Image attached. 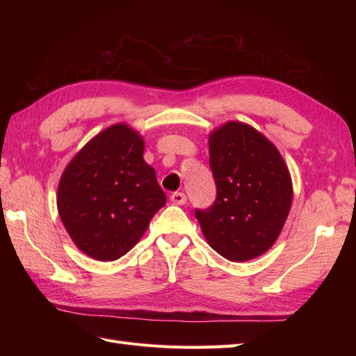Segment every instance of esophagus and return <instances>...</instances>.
<instances>
[{
    "label": "esophagus",
    "mask_w": 356,
    "mask_h": 356,
    "mask_svg": "<svg viewBox=\"0 0 356 356\" xmlns=\"http://www.w3.org/2000/svg\"><path fill=\"white\" fill-rule=\"evenodd\" d=\"M170 200H172V203H175V204H184L187 202V196L184 195V193L175 191V193H172V195H170Z\"/></svg>",
    "instance_id": "obj_1"
}]
</instances>
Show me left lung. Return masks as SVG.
<instances>
[{
    "label": "left lung",
    "mask_w": 356,
    "mask_h": 356,
    "mask_svg": "<svg viewBox=\"0 0 356 356\" xmlns=\"http://www.w3.org/2000/svg\"><path fill=\"white\" fill-rule=\"evenodd\" d=\"M217 197L196 209L209 246L230 261H248L270 248L293 202V184L277 148L254 127L229 122L209 136Z\"/></svg>",
    "instance_id": "left-lung-1"
}]
</instances>
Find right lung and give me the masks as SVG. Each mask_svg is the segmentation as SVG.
<instances>
[{
	"mask_svg": "<svg viewBox=\"0 0 356 356\" xmlns=\"http://www.w3.org/2000/svg\"><path fill=\"white\" fill-rule=\"evenodd\" d=\"M144 141L132 127L114 124L86 144L63 170L58 211L79 250L99 261L127 254L165 207Z\"/></svg>",
	"mask_w": 356,
	"mask_h": 356,
	"instance_id": "obj_1",
	"label": "right lung"
}]
</instances>
